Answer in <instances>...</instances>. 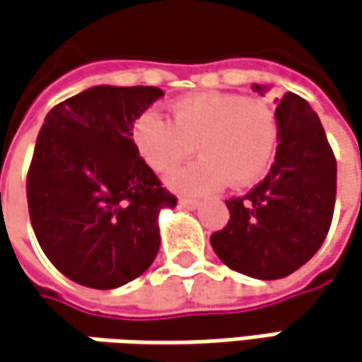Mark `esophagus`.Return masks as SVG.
<instances>
[{
  "instance_id": "esophagus-1",
  "label": "esophagus",
  "mask_w": 362,
  "mask_h": 362,
  "mask_svg": "<svg viewBox=\"0 0 362 362\" xmlns=\"http://www.w3.org/2000/svg\"><path fill=\"white\" fill-rule=\"evenodd\" d=\"M180 204L184 209H197L201 201H197V199H180Z\"/></svg>"
}]
</instances>
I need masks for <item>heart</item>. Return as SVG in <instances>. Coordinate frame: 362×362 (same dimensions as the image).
Listing matches in <instances>:
<instances>
[{"instance_id":"obj_1","label":"heart","mask_w":362,"mask_h":362,"mask_svg":"<svg viewBox=\"0 0 362 362\" xmlns=\"http://www.w3.org/2000/svg\"><path fill=\"white\" fill-rule=\"evenodd\" d=\"M133 145L156 174L174 170L192 153L199 160L168 176L182 194H206L260 180L274 158L279 122L264 100L225 92H204L172 104V122L147 110L131 131Z\"/></svg>"}]
</instances>
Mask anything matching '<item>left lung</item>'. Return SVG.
I'll list each match as a JSON object with an SVG mask.
<instances>
[{"label":"left lung","instance_id":"8db88e82","mask_svg":"<svg viewBox=\"0 0 362 362\" xmlns=\"http://www.w3.org/2000/svg\"><path fill=\"white\" fill-rule=\"evenodd\" d=\"M252 90L264 96L268 86ZM274 117L279 145L268 176L242 199L225 201L229 223L211 235L223 264L260 281L308 262L328 235L336 202V160L317 115L288 92Z\"/></svg>","mask_w":362,"mask_h":362}]
</instances>
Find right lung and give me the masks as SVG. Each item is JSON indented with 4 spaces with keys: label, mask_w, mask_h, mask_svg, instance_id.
I'll return each instance as SVG.
<instances>
[{
    "label": "right lung",
    "mask_w": 362,
    "mask_h": 362,
    "mask_svg": "<svg viewBox=\"0 0 362 362\" xmlns=\"http://www.w3.org/2000/svg\"><path fill=\"white\" fill-rule=\"evenodd\" d=\"M160 96L151 86H94L45 118L26 182L30 223L47 258L77 285L122 287L160 252V213L176 199L131 139Z\"/></svg>",
    "instance_id": "right-lung-1"
}]
</instances>
